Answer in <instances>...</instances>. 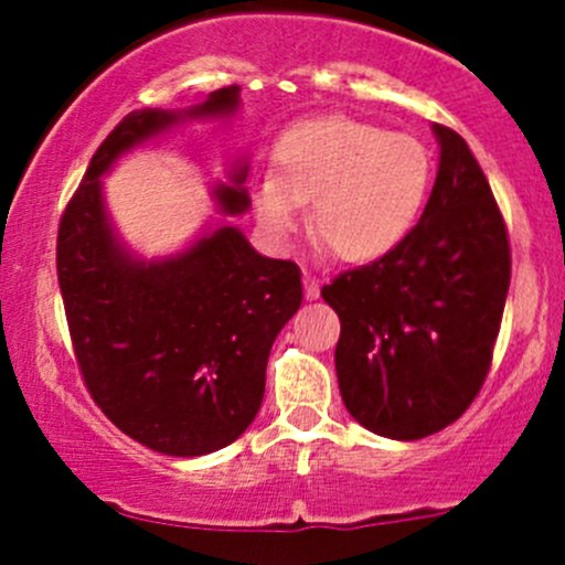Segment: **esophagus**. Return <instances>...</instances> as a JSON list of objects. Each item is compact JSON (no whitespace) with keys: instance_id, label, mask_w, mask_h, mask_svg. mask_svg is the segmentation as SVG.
I'll return each mask as SVG.
<instances>
[{"instance_id":"esophagus-1","label":"esophagus","mask_w":565,"mask_h":565,"mask_svg":"<svg viewBox=\"0 0 565 565\" xmlns=\"http://www.w3.org/2000/svg\"><path fill=\"white\" fill-rule=\"evenodd\" d=\"M303 284H306V300H317L319 298V287H322V284H319V278L311 276V273H306Z\"/></svg>"}]
</instances>
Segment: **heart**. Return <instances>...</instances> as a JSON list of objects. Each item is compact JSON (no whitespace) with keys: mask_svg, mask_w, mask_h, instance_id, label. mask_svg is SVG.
<instances>
[{"mask_svg":"<svg viewBox=\"0 0 565 565\" xmlns=\"http://www.w3.org/2000/svg\"><path fill=\"white\" fill-rule=\"evenodd\" d=\"M276 172L250 188L267 235L289 241L303 224L300 204H315L317 241L339 259L366 265L413 232L429 196L431 158L407 134L350 117H319L292 125L278 139Z\"/></svg>","mask_w":565,"mask_h":565,"instance_id":"heart-1","label":"heart"}]
</instances>
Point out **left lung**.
<instances>
[{"label": "left lung", "mask_w": 565, "mask_h": 565, "mask_svg": "<svg viewBox=\"0 0 565 565\" xmlns=\"http://www.w3.org/2000/svg\"><path fill=\"white\" fill-rule=\"evenodd\" d=\"M440 167L415 230L388 256L322 287L341 319L335 377L352 418L420 440L487 380L511 281L503 215L457 130L431 125Z\"/></svg>", "instance_id": "1"}]
</instances>
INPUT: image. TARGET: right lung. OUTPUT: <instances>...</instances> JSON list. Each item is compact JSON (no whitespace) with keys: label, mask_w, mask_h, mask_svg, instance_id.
Here are the masks:
<instances>
[{"label":"right lung","mask_w":565,"mask_h":565,"mask_svg":"<svg viewBox=\"0 0 565 565\" xmlns=\"http://www.w3.org/2000/svg\"><path fill=\"white\" fill-rule=\"evenodd\" d=\"M241 87L188 108L130 111L89 161L60 221L56 273L84 383L117 429L167 457L235 443L259 413L270 347L303 300L295 262L270 259L230 218L250 207L248 158L210 188L221 218L177 254L119 237L104 180L119 158L191 119H230Z\"/></svg>","instance_id":"obj_1"}]
</instances>
